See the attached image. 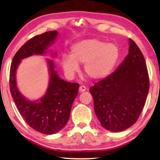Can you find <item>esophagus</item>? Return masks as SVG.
Listing matches in <instances>:
<instances>
[{"instance_id":"1","label":"esophagus","mask_w":160,"mask_h":160,"mask_svg":"<svg viewBox=\"0 0 160 160\" xmlns=\"http://www.w3.org/2000/svg\"><path fill=\"white\" fill-rule=\"evenodd\" d=\"M86 90H87V88L84 85L80 86V88H79V92H85Z\"/></svg>"}]
</instances>
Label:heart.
<instances>
[{"instance_id": "heart-1", "label": "heart", "mask_w": 160, "mask_h": 160, "mask_svg": "<svg viewBox=\"0 0 160 160\" xmlns=\"http://www.w3.org/2000/svg\"><path fill=\"white\" fill-rule=\"evenodd\" d=\"M120 58L117 45L92 38L78 42L70 47V55L63 54L61 58L65 73L72 76L84 64V72L91 80H98L112 73Z\"/></svg>"}]
</instances>
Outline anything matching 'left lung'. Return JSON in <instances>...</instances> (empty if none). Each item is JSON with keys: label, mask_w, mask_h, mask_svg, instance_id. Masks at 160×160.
Here are the masks:
<instances>
[{"label": "left lung", "mask_w": 160, "mask_h": 160, "mask_svg": "<svg viewBox=\"0 0 160 160\" xmlns=\"http://www.w3.org/2000/svg\"><path fill=\"white\" fill-rule=\"evenodd\" d=\"M128 54L114 72L90 88L94 112L103 128L120 132L136 122L149 91L144 56L129 39Z\"/></svg>", "instance_id": "obj_1"}]
</instances>
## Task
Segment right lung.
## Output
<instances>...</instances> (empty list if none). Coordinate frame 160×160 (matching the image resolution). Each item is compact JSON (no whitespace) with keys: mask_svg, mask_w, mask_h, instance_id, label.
I'll return each mask as SVG.
<instances>
[{"mask_svg":"<svg viewBox=\"0 0 160 160\" xmlns=\"http://www.w3.org/2000/svg\"><path fill=\"white\" fill-rule=\"evenodd\" d=\"M58 35L57 31H50L29 39L16 53L10 72V92L22 117L31 128L47 135L56 133L66 125L72 103L78 95L79 84L61 79L53 61L45 58L48 71L47 91L39 99L30 100L18 89L16 73L22 59L34 55H46L49 52L51 56L56 57V53L49 48L55 44Z\"/></svg>","mask_w":160,"mask_h":160,"instance_id":"1","label":"right lung"}]
</instances>
